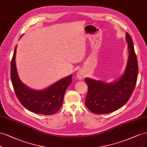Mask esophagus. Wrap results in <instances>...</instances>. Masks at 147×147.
Returning <instances> with one entry per match:
<instances>
[{"mask_svg":"<svg viewBox=\"0 0 147 147\" xmlns=\"http://www.w3.org/2000/svg\"><path fill=\"white\" fill-rule=\"evenodd\" d=\"M77 77L79 79H82L84 78V73L81 70H79L77 73Z\"/></svg>","mask_w":147,"mask_h":147,"instance_id":"34e87169","label":"esophagus"}]
</instances>
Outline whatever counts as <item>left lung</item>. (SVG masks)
Wrapping results in <instances>:
<instances>
[{"label":"left lung","instance_id":"obj_1","mask_svg":"<svg viewBox=\"0 0 147 147\" xmlns=\"http://www.w3.org/2000/svg\"><path fill=\"white\" fill-rule=\"evenodd\" d=\"M129 57L125 71L118 79L111 83L87 78L88 86L86 106L94 113L102 114L115 111L129 100L135 88L138 64L132 38L126 34Z\"/></svg>","mask_w":147,"mask_h":147}]
</instances>
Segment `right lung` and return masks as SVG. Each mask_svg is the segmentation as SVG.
<instances>
[{"instance_id":"add662e5","label":"right lung","mask_w":147,"mask_h":147,"mask_svg":"<svg viewBox=\"0 0 147 147\" xmlns=\"http://www.w3.org/2000/svg\"><path fill=\"white\" fill-rule=\"evenodd\" d=\"M16 46L11 62V80L15 94L22 105L27 110L42 115H52L62 105L66 90L72 81V74L61 79L41 90H36L23 84L17 71Z\"/></svg>"}]
</instances>
